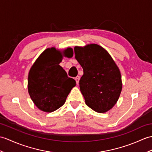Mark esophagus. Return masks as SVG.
<instances>
[{
    "mask_svg": "<svg viewBox=\"0 0 152 152\" xmlns=\"http://www.w3.org/2000/svg\"><path fill=\"white\" fill-rule=\"evenodd\" d=\"M80 78V76H76V77H75V80H76V82L77 84H78V83H79Z\"/></svg>",
    "mask_w": 152,
    "mask_h": 152,
    "instance_id": "34e87169",
    "label": "esophagus"
}]
</instances>
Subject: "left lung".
<instances>
[{
    "label": "left lung",
    "mask_w": 152,
    "mask_h": 152,
    "mask_svg": "<svg viewBox=\"0 0 152 152\" xmlns=\"http://www.w3.org/2000/svg\"><path fill=\"white\" fill-rule=\"evenodd\" d=\"M75 54L83 69L79 84L86 105L96 112H107L116 104L122 91L118 66L109 53L96 44L75 47Z\"/></svg>",
    "instance_id": "obj_1"
}]
</instances>
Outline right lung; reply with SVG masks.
Returning a JSON list of instances; mask_svg holds the SVG:
<instances>
[{"instance_id": "1", "label": "right lung", "mask_w": 152, "mask_h": 152, "mask_svg": "<svg viewBox=\"0 0 152 152\" xmlns=\"http://www.w3.org/2000/svg\"><path fill=\"white\" fill-rule=\"evenodd\" d=\"M72 52V48H68L65 54L68 56ZM61 60V54L55 48L46 49L28 74V93L35 105L43 111L50 113L61 107L76 86V81L68 77L59 65Z\"/></svg>"}]
</instances>
